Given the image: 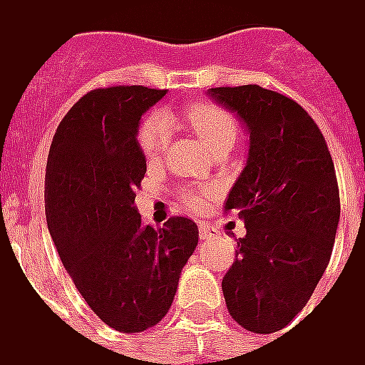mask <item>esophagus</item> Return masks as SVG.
I'll list each match as a JSON object with an SVG mask.
<instances>
[{
  "instance_id": "34e87169",
  "label": "esophagus",
  "mask_w": 365,
  "mask_h": 365,
  "mask_svg": "<svg viewBox=\"0 0 365 365\" xmlns=\"http://www.w3.org/2000/svg\"><path fill=\"white\" fill-rule=\"evenodd\" d=\"M199 235L200 241H205V243H211L215 239H219V231L215 227H211V225H200Z\"/></svg>"
}]
</instances>
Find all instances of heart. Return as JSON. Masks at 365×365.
Wrapping results in <instances>:
<instances>
[{"label": "heart", "mask_w": 365, "mask_h": 365, "mask_svg": "<svg viewBox=\"0 0 365 365\" xmlns=\"http://www.w3.org/2000/svg\"><path fill=\"white\" fill-rule=\"evenodd\" d=\"M187 120L192 126V130L197 132L202 143L207 144L211 150L225 143L233 144L235 136H237V124H235L233 116L227 110L219 108L215 104H195L187 108ZM173 136V118L154 110L146 118L140 122L138 128V146L143 150L144 156L148 158H156L165 153L166 144L170 143ZM209 187H197L190 188L185 192V200L190 209H199L202 197L209 192Z\"/></svg>", "instance_id": "b5f03b06"}]
</instances>
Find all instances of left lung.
<instances>
[{"label":"left lung","mask_w":365,"mask_h":365,"mask_svg":"<svg viewBox=\"0 0 365 365\" xmlns=\"http://www.w3.org/2000/svg\"><path fill=\"white\" fill-rule=\"evenodd\" d=\"M249 130V156L225 211L247 235L222 277L227 309L253 334L279 331L309 302L329 263L339 188L331 154L314 118L291 98L257 84L211 88Z\"/></svg>","instance_id":"8db88e82"}]
</instances>
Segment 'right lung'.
<instances>
[{
	"instance_id": "obj_1",
	"label": "right lung",
	"mask_w": 365,
	"mask_h": 365,
	"mask_svg": "<svg viewBox=\"0 0 365 365\" xmlns=\"http://www.w3.org/2000/svg\"><path fill=\"white\" fill-rule=\"evenodd\" d=\"M165 94L144 86L88 92L60 122L46 166V219L63 267L90 309L124 334L165 317L199 243L187 217L154 229L134 207L146 175L138 124Z\"/></svg>"
}]
</instances>
